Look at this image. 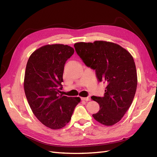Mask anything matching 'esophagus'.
I'll return each mask as SVG.
<instances>
[{
    "label": "esophagus",
    "instance_id": "1",
    "mask_svg": "<svg viewBox=\"0 0 157 157\" xmlns=\"http://www.w3.org/2000/svg\"><path fill=\"white\" fill-rule=\"evenodd\" d=\"M81 99L82 101H89V98L88 97H87V98H81Z\"/></svg>",
    "mask_w": 157,
    "mask_h": 157
}]
</instances>
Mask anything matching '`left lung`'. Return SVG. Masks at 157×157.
I'll return each mask as SVG.
<instances>
[{
  "label": "left lung",
  "mask_w": 157,
  "mask_h": 157,
  "mask_svg": "<svg viewBox=\"0 0 157 157\" xmlns=\"http://www.w3.org/2000/svg\"><path fill=\"white\" fill-rule=\"evenodd\" d=\"M74 47L84 63L96 70L99 81L107 84L103 97H92L100 107L94 118L105 126L115 124L134 98L137 77L134 58L125 48L111 42H81Z\"/></svg>",
  "instance_id": "obj_1"
}]
</instances>
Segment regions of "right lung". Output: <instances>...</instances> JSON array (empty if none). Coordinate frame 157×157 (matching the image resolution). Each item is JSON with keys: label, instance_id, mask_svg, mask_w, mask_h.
I'll return each instance as SVG.
<instances>
[{"label": "right lung", "instance_id": "obj_1", "mask_svg": "<svg viewBox=\"0 0 157 157\" xmlns=\"http://www.w3.org/2000/svg\"><path fill=\"white\" fill-rule=\"evenodd\" d=\"M68 45L47 44L30 56L26 65L24 91L35 116L51 129L64 127L70 121L79 97L59 94L65 63L74 54Z\"/></svg>", "mask_w": 157, "mask_h": 157}]
</instances>
